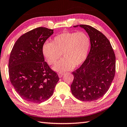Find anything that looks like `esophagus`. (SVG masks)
<instances>
[{
	"label": "esophagus",
	"instance_id": "esophagus-1",
	"mask_svg": "<svg viewBox=\"0 0 127 127\" xmlns=\"http://www.w3.org/2000/svg\"><path fill=\"white\" fill-rule=\"evenodd\" d=\"M63 74H64V73H59L58 76H59V78H62V76L63 75Z\"/></svg>",
	"mask_w": 127,
	"mask_h": 127
}]
</instances>
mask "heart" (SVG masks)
I'll return each instance as SVG.
<instances>
[{
    "mask_svg": "<svg viewBox=\"0 0 127 127\" xmlns=\"http://www.w3.org/2000/svg\"><path fill=\"white\" fill-rule=\"evenodd\" d=\"M91 40L85 32H64L55 36L52 42H46L42 52L50 65L56 64L62 57L64 58L53 67L56 71L62 72L83 64L88 57Z\"/></svg>",
    "mask_w": 127,
    "mask_h": 127,
    "instance_id": "obj_1",
    "label": "heart"
}]
</instances>
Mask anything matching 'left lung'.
<instances>
[{"mask_svg": "<svg viewBox=\"0 0 127 127\" xmlns=\"http://www.w3.org/2000/svg\"><path fill=\"white\" fill-rule=\"evenodd\" d=\"M79 26L88 33L91 48L81 66L72 72L71 91L78 100L90 102L102 97L108 90L115 75L116 57L110 42L102 32L86 25Z\"/></svg>", "mask_w": 127, "mask_h": 127, "instance_id": "1", "label": "left lung"}]
</instances>
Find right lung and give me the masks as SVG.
Wrapping results in <instances>:
<instances>
[{
    "instance_id": "1",
    "label": "right lung",
    "mask_w": 127,
    "mask_h": 127,
    "mask_svg": "<svg viewBox=\"0 0 127 127\" xmlns=\"http://www.w3.org/2000/svg\"><path fill=\"white\" fill-rule=\"evenodd\" d=\"M53 30L39 27L22 34L10 54V80L17 93L30 102L41 103L53 95L58 74L44 61L42 47Z\"/></svg>"
}]
</instances>
